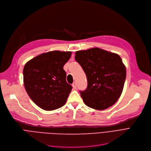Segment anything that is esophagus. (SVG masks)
Returning a JSON list of instances; mask_svg holds the SVG:
<instances>
[{
    "label": "esophagus",
    "instance_id": "34e87169",
    "mask_svg": "<svg viewBox=\"0 0 151 151\" xmlns=\"http://www.w3.org/2000/svg\"><path fill=\"white\" fill-rule=\"evenodd\" d=\"M73 87L74 89H76V88H77V85H76V82H74V83H73Z\"/></svg>",
    "mask_w": 151,
    "mask_h": 151
}]
</instances>
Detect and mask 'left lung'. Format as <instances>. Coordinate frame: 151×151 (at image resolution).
<instances>
[{
	"label": "left lung",
	"instance_id": "obj_1",
	"mask_svg": "<svg viewBox=\"0 0 151 151\" xmlns=\"http://www.w3.org/2000/svg\"><path fill=\"white\" fill-rule=\"evenodd\" d=\"M75 60L87 78V88L79 91L84 103L97 110L116 103L126 78V68L119 55L93 48L76 52Z\"/></svg>",
	"mask_w": 151,
	"mask_h": 151
}]
</instances>
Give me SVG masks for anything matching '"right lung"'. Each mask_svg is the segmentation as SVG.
Listing matches in <instances>:
<instances>
[{
	"label": "right lung",
	"instance_id": "right-lung-1",
	"mask_svg": "<svg viewBox=\"0 0 151 151\" xmlns=\"http://www.w3.org/2000/svg\"><path fill=\"white\" fill-rule=\"evenodd\" d=\"M70 56V52L53 51L35 57L25 64V89L40 108L52 111L66 102L73 87L66 82L63 66Z\"/></svg>",
	"mask_w": 151,
	"mask_h": 151
}]
</instances>
